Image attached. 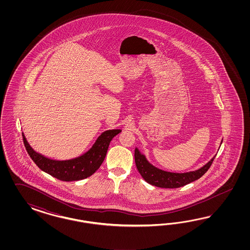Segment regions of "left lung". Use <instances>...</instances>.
Instances as JSON below:
<instances>
[{
	"mask_svg": "<svg viewBox=\"0 0 250 250\" xmlns=\"http://www.w3.org/2000/svg\"><path fill=\"white\" fill-rule=\"evenodd\" d=\"M222 142L223 141H221V144ZM214 158L215 156L211 159V160H209L205 165L196 170L184 172V173H177V172L166 171L152 165L146 158L144 154H142L137 147L135 149L136 168L142 176V178L146 182L151 184L153 186L159 187V188H167V189L180 188L200 179L209 169Z\"/></svg>",
	"mask_w": 250,
	"mask_h": 250,
	"instance_id": "obj_1",
	"label": "left lung"
}]
</instances>
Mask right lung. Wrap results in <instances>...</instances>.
I'll return each mask as SVG.
<instances>
[{"mask_svg":"<svg viewBox=\"0 0 250 250\" xmlns=\"http://www.w3.org/2000/svg\"><path fill=\"white\" fill-rule=\"evenodd\" d=\"M121 129L104 131L99 136L95 143L88 151L82 156L67 160L49 159L35 151L27 142L23 133L22 135L26 151L41 170L63 182H73L86 179L98 169L105 159L110 142L114 136L121 133Z\"/></svg>","mask_w":250,"mask_h":250,"instance_id":"right-lung-1","label":"right lung"}]
</instances>
